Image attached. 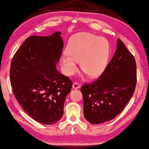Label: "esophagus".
I'll return each instance as SVG.
<instances>
[{"instance_id": "34e87169", "label": "esophagus", "mask_w": 149, "mask_h": 149, "mask_svg": "<svg viewBox=\"0 0 149 149\" xmlns=\"http://www.w3.org/2000/svg\"><path fill=\"white\" fill-rule=\"evenodd\" d=\"M80 87H81L80 84H79L77 83V82H74V84H73V85H72V88L74 89H78Z\"/></svg>"}]
</instances>
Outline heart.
<instances>
[{
    "instance_id": "heart-1",
    "label": "heart",
    "mask_w": 149,
    "mask_h": 149,
    "mask_svg": "<svg viewBox=\"0 0 149 149\" xmlns=\"http://www.w3.org/2000/svg\"><path fill=\"white\" fill-rule=\"evenodd\" d=\"M67 53L60 61L65 73L74 75L77 70V61L84 72L92 77L100 76L106 70L110 56L109 44L105 38L88 32L76 33L71 38Z\"/></svg>"
}]
</instances>
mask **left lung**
Here are the masks:
<instances>
[{
    "instance_id": "8db88e82",
    "label": "left lung",
    "mask_w": 149,
    "mask_h": 149,
    "mask_svg": "<svg viewBox=\"0 0 149 149\" xmlns=\"http://www.w3.org/2000/svg\"><path fill=\"white\" fill-rule=\"evenodd\" d=\"M136 84V65L132 54L120 39L113 57L101 75L81 86L84 115L93 124L111 120L132 96Z\"/></svg>"
}]
</instances>
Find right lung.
I'll list each match as a JSON object with an SVG mask.
<instances>
[{
    "instance_id": "add662e5",
    "label": "right lung",
    "mask_w": 149,
    "mask_h": 149,
    "mask_svg": "<svg viewBox=\"0 0 149 149\" xmlns=\"http://www.w3.org/2000/svg\"><path fill=\"white\" fill-rule=\"evenodd\" d=\"M61 32L28 38L13 57L10 79L13 92L24 110L47 125L63 115L65 100L72 82L56 70L63 48Z\"/></svg>"
}]
</instances>
